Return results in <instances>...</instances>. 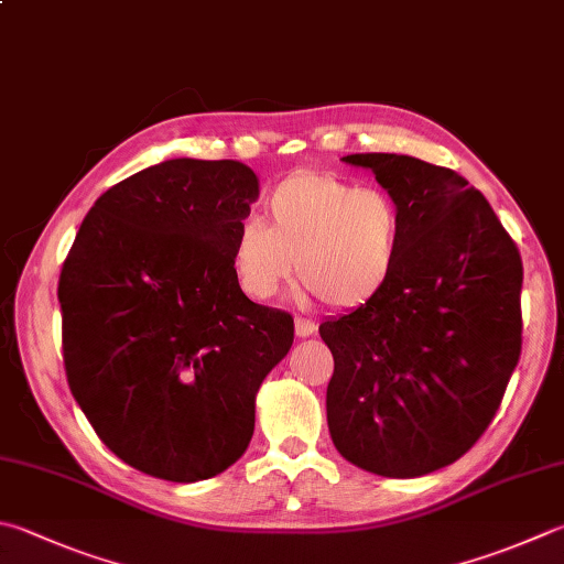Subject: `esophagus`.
<instances>
[{
	"label": "esophagus",
	"mask_w": 564,
	"mask_h": 564,
	"mask_svg": "<svg viewBox=\"0 0 564 564\" xmlns=\"http://www.w3.org/2000/svg\"><path fill=\"white\" fill-rule=\"evenodd\" d=\"M314 332H316L314 322H310V318H304V316H294V334L296 336L306 338V336H312Z\"/></svg>",
	"instance_id": "obj_1"
}]
</instances>
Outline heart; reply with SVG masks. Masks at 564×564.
Here are the masks:
<instances>
[{
    "mask_svg": "<svg viewBox=\"0 0 564 564\" xmlns=\"http://www.w3.org/2000/svg\"><path fill=\"white\" fill-rule=\"evenodd\" d=\"M268 216L236 232L230 268L252 300H272L296 280L336 310L360 306L386 286L402 252V216L380 188H356L332 174L284 178Z\"/></svg>",
    "mask_w": 564,
    "mask_h": 564,
    "instance_id": "b5f03b06",
    "label": "heart"
}]
</instances>
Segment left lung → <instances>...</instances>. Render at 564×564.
Returning <instances> with one entry per match:
<instances>
[{
	"label": "left lung",
	"mask_w": 564,
	"mask_h": 564,
	"mask_svg": "<svg viewBox=\"0 0 564 564\" xmlns=\"http://www.w3.org/2000/svg\"><path fill=\"white\" fill-rule=\"evenodd\" d=\"M395 200L390 282L318 326L334 356L326 420L358 469L414 479L459 459L501 405L520 358L523 262L481 191L408 154H348Z\"/></svg>",
	"instance_id": "8db88e82"
}]
</instances>
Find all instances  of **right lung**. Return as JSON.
<instances>
[{
    "instance_id": "obj_1",
    "label": "right lung",
    "mask_w": 564,
    "mask_h": 564,
    "mask_svg": "<svg viewBox=\"0 0 564 564\" xmlns=\"http://www.w3.org/2000/svg\"><path fill=\"white\" fill-rule=\"evenodd\" d=\"M260 182L220 159H166L95 200L63 262V364L115 456L194 484L246 454L262 380L294 322L250 302L230 248Z\"/></svg>"
}]
</instances>
